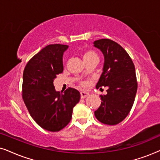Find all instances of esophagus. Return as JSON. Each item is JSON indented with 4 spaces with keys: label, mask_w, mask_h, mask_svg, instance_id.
<instances>
[{
    "label": "esophagus",
    "mask_w": 160,
    "mask_h": 160,
    "mask_svg": "<svg viewBox=\"0 0 160 160\" xmlns=\"http://www.w3.org/2000/svg\"><path fill=\"white\" fill-rule=\"evenodd\" d=\"M89 95V92H81V98H85Z\"/></svg>",
    "instance_id": "obj_1"
}]
</instances>
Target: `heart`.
I'll use <instances>...</instances> for the list:
<instances>
[{
  "instance_id": "obj_1",
  "label": "heart",
  "mask_w": 160,
  "mask_h": 160,
  "mask_svg": "<svg viewBox=\"0 0 160 160\" xmlns=\"http://www.w3.org/2000/svg\"><path fill=\"white\" fill-rule=\"evenodd\" d=\"M92 58H98V54L95 53L94 51H92V50H88V51H86L83 54V59L84 60H86V59ZM87 84L85 82H81V86L82 87H86Z\"/></svg>"
}]
</instances>
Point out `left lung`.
<instances>
[{
  "label": "left lung",
  "instance_id": "1",
  "mask_svg": "<svg viewBox=\"0 0 160 160\" xmlns=\"http://www.w3.org/2000/svg\"><path fill=\"white\" fill-rule=\"evenodd\" d=\"M93 43L104 55L103 71L96 88L108 87L106 95H100L102 102L95 116L102 123L115 125L125 119L134 103L138 89L135 65L128 52L115 41L102 38Z\"/></svg>",
  "mask_w": 160,
  "mask_h": 160
}]
</instances>
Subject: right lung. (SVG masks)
Segmentation results:
<instances>
[{"label":"right lung","instance_id":"add662e5","mask_svg":"<svg viewBox=\"0 0 160 160\" xmlns=\"http://www.w3.org/2000/svg\"><path fill=\"white\" fill-rule=\"evenodd\" d=\"M68 46L50 44L34 55L23 72L22 99L34 121L44 130L58 132L68 125L80 93L68 87L57 92L53 84L62 73V56Z\"/></svg>","mask_w":160,"mask_h":160}]
</instances>
